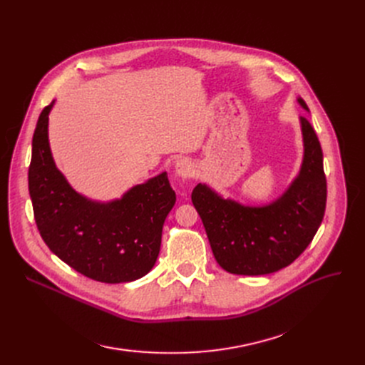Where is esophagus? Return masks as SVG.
<instances>
[{
  "instance_id": "1",
  "label": "esophagus",
  "mask_w": 365,
  "mask_h": 365,
  "mask_svg": "<svg viewBox=\"0 0 365 365\" xmlns=\"http://www.w3.org/2000/svg\"><path fill=\"white\" fill-rule=\"evenodd\" d=\"M175 168H176V175L183 178V179H187V178L194 175V165H192V163L187 161V160L178 161Z\"/></svg>"
}]
</instances>
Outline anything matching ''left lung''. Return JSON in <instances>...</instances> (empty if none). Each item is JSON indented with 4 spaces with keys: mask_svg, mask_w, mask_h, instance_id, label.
Segmentation results:
<instances>
[{
    "mask_svg": "<svg viewBox=\"0 0 365 365\" xmlns=\"http://www.w3.org/2000/svg\"><path fill=\"white\" fill-rule=\"evenodd\" d=\"M299 103L308 109L303 99ZM304 157L299 176L269 205L244 207L205 185L192 190L217 263L229 274L266 275L293 263L314 240L325 213L327 180L322 149L308 118L300 117Z\"/></svg>",
    "mask_w": 365,
    "mask_h": 365,
    "instance_id": "obj_1",
    "label": "left lung"
}]
</instances>
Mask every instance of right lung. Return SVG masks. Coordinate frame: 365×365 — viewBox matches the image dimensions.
Wrapping results in <instances>:
<instances>
[{
  "label": "right lung",
  "mask_w": 365,
  "mask_h": 365,
  "mask_svg": "<svg viewBox=\"0 0 365 365\" xmlns=\"http://www.w3.org/2000/svg\"><path fill=\"white\" fill-rule=\"evenodd\" d=\"M47 105L32 138L28 173L34 217L50 250L76 272L99 282L139 279L157 262L163 225L176 202L167 173L131 187L117 201H90L68 185L48 146Z\"/></svg>",
  "instance_id": "1"
}]
</instances>
